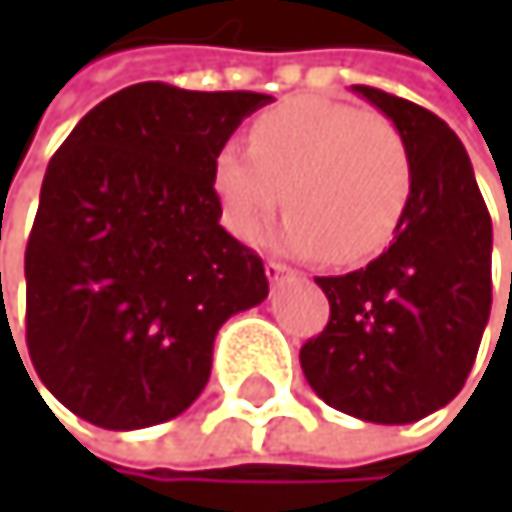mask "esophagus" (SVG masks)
I'll use <instances>...</instances> for the list:
<instances>
[{
	"instance_id": "1",
	"label": "esophagus",
	"mask_w": 512,
	"mask_h": 512,
	"mask_svg": "<svg viewBox=\"0 0 512 512\" xmlns=\"http://www.w3.org/2000/svg\"><path fill=\"white\" fill-rule=\"evenodd\" d=\"M285 276H288V267H285V264H279V261H267V279H270L273 285H279Z\"/></svg>"
}]
</instances>
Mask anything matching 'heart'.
I'll return each mask as SVG.
<instances>
[{
  "label": "heart",
  "instance_id": "1",
  "mask_svg": "<svg viewBox=\"0 0 512 512\" xmlns=\"http://www.w3.org/2000/svg\"><path fill=\"white\" fill-rule=\"evenodd\" d=\"M211 184L233 236H258L282 196V248L362 264L396 236L415 168L384 113L298 94L251 122L248 150L214 153Z\"/></svg>",
  "mask_w": 512,
  "mask_h": 512
}]
</instances>
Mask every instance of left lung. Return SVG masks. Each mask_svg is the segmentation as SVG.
<instances>
[{
	"instance_id": "8db88e82",
	"label": "left lung",
	"mask_w": 512,
	"mask_h": 512,
	"mask_svg": "<svg viewBox=\"0 0 512 512\" xmlns=\"http://www.w3.org/2000/svg\"><path fill=\"white\" fill-rule=\"evenodd\" d=\"M402 131L415 187L390 248L347 276H316L328 325L301 347L307 384L371 424H411L455 399L491 313V218L473 165L436 113L353 85Z\"/></svg>"
}]
</instances>
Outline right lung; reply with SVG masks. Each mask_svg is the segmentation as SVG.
<instances>
[{
  "instance_id": "right-lung-1",
  "label": "right lung",
  "mask_w": 512,
  "mask_h": 512,
  "mask_svg": "<svg viewBox=\"0 0 512 512\" xmlns=\"http://www.w3.org/2000/svg\"><path fill=\"white\" fill-rule=\"evenodd\" d=\"M270 101L137 82L51 156L24 254L27 350L82 421L178 418L208 384L218 328L267 298L264 261L221 227L211 162Z\"/></svg>"
}]
</instances>
